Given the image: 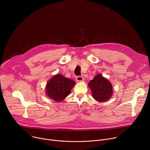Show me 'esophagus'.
Listing matches in <instances>:
<instances>
[{
	"label": "esophagus",
	"instance_id": "1",
	"mask_svg": "<svg viewBox=\"0 0 150 150\" xmlns=\"http://www.w3.org/2000/svg\"><path fill=\"white\" fill-rule=\"evenodd\" d=\"M76 81H78V82H81V81H83L84 80V78H83V77L82 76H76Z\"/></svg>",
	"mask_w": 150,
	"mask_h": 150
}]
</instances>
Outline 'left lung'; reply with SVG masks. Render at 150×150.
<instances>
[{
    "label": "left lung",
    "instance_id": "8db88e82",
    "mask_svg": "<svg viewBox=\"0 0 150 150\" xmlns=\"http://www.w3.org/2000/svg\"><path fill=\"white\" fill-rule=\"evenodd\" d=\"M93 98L99 101H108L112 96L113 87L110 82L101 74L97 75L88 83Z\"/></svg>",
    "mask_w": 150,
    "mask_h": 150
}]
</instances>
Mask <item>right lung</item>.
<instances>
[{
    "instance_id": "add662e5",
    "label": "right lung",
    "mask_w": 150,
    "mask_h": 150,
    "mask_svg": "<svg viewBox=\"0 0 150 150\" xmlns=\"http://www.w3.org/2000/svg\"><path fill=\"white\" fill-rule=\"evenodd\" d=\"M75 83L73 80L57 74L47 82L46 94L53 100L60 101L69 94Z\"/></svg>"
}]
</instances>
